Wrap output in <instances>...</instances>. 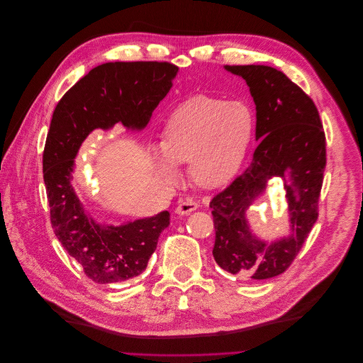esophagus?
Instances as JSON below:
<instances>
[{
	"instance_id": "34e87169",
	"label": "esophagus",
	"mask_w": 363,
	"mask_h": 363,
	"mask_svg": "<svg viewBox=\"0 0 363 363\" xmlns=\"http://www.w3.org/2000/svg\"><path fill=\"white\" fill-rule=\"evenodd\" d=\"M199 207V204L196 201H193L191 199H186L184 201H182L177 207H176V213L183 216V214H190L191 211H194Z\"/></svg>"
}]
</instances>
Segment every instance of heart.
<instances>
[{
    "label": "heart",
    "mask_w": 363,
    "mask_h": 363,
    "mask_svg": "<svg viewBox=\"0 0 363 363\" xmlns=\"http://www.w3.org/2000/svg\"><path fill=\"white\" fill-rule=\"evenodd\" d=\"M252 134L253 116L246 104L193 96L180 103L166 123L162 146L155 150L156 172L172 182L174 164L189 163L199 186H223L239 170Z\"/></svg>",
    "instance_id": "1"
}]
</instances>
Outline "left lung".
Instances as JSON below:
<instances>
[{
  "instance_id": "obj_1",
  "label": "left lung",
  "mask_w": 363,
  "mask_h": 363,
  "mask_svg": "<svg viewBox=\"0 0 363 363\" xmlns=\"http://www.w3.org/2000/svg\"><path fill=\"white\" fill-rule=\"evenodd\" d=\"M246 80L256 104V140L250 166L210 201L216 230L213 256L223 270L264 280L292 264L318 220L326 166V138L313 100L269 65H226ZM273 175L285 182L293 235L266 244L250 232L247 213Z\"/></svg>"
}]
</instances>
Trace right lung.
<instances>
[{
	"mask_svg": "<svg viewBox=\"0 0 363 363\" xmlns=\"http://www.w3.org/2000/svg\"><path fill=\"white\" fill-rule=\"evenodd\" d=\"M179 67L159 61L106 62L93 68L58 101L43 153V173L54 233L94 283L133 279L147 267L170 213L127 225L93 219L74 190V159L96 128L120 123L141 130L173 86Z\"/></svg>",
	"mask_w": 363,
	"mask_h": 363,
	"instance_id": "right-lung-1",
	"label": "right lung"
}]
</instances>
